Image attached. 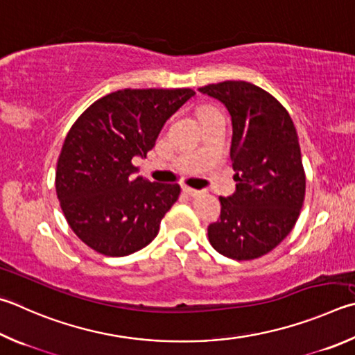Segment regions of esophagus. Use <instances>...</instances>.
Segmentation results:
<instances>
[{
    "instance_id": "1",
    "label": "esophagus",
    "mask_w": 355,
    "mask_h": 355,
    "mask_svg": "<svg viewBox=\"0 0 355 355\" xmlns=\"http://www.w3.org/2000/svg\"><path fill=\"white\" fill-rule=\"evenodd\" d=\"M183 192L186 196H189V197H200V196H203L205 192L203 191H198V189H194V188H189V186H183Z\"/></svg>"
}]
</instances>
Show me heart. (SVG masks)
Instances as JSON below:
<instances>
[{
  "mask_svg": "<svg viewBox=\"0 0 355 355\" xmlns=\"http://www.w3.org/2000/svg\"><path fill=\"white\" fill-rule=\"evenodd\" d=\"M211 110H214V108L205 107V108H202V110H200V112H198V116H202V114H205V113H208V112H211Z\"/></svg>",
  "mask_w": 355,
  "mask_h": 355,
  "instance_id": "b5f03b06",
  "label": "heart"
}]
</instances>
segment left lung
<instances>
[{
	"label": "left lung",
	"mask_w": 355,
	"mask_h": 355,
	"mask_svg": "<svg viewBox=\"0 0 355 355\" xmlns=\"http://www.w3.org/2000/svg\"><path fill=\"white\" fill-rule=\"evenodd\" d=\"M200 92L223 102L233 121L236 192L218 197L220 218L208 227L214 250L236 261L257 259L286 239L306 196L298 135L288 112L245 80L209 83Z\"/></svg>",
	"instance_id": "8db88e82"
}]
</instances>
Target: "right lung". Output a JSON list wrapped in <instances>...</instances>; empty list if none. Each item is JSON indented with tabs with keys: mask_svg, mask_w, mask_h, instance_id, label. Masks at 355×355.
Returning a JSON list of instances; mask_svg holds the SVG:
<instances>
[{
	"mask_svg": "<svg viewBox=\"0 0 355 355\" xmlns=\"http://www.w3.org/2000/svg\"><path fill=\"white\" fill-rule=\"evenodd\" d=\"M196 94L191 88L119 89L93 102L69 128L57 161L55 192L69 228L104 256L155 239L180 196L177 183L133 178L164 122Z\"/></svg>",
	"mask_w": 355,
	"mask_h": 355,
	"instance_id": "1",
	"label": "right lung"
}]
</instances>
